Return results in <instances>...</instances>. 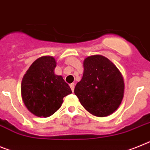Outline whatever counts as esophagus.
I'll return each instance as SVG.
<instances>
[{
  "mask_svg": "<svg viewBox=\"0 0 150 150\" xmlns=\"http://www.w3.org/2000/svg\"><path fill=\"white\" fill-rule=\"evenodd\" d=\"M70 88H71V90H72V92H74V87H75V84H74V83L70 84Z\"/></svg>",
  "mask_w": 150,
  "mask_h": 150,
  "instance_id": "obj_1",
  "label": "esophagus"
}]
</instances>
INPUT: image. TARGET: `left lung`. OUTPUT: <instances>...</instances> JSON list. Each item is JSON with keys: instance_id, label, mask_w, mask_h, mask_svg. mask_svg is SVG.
I'll return each mask as SVG.
<instances>
[{"instance_id": "left-lung-1", "label": "left lung", "mask_w": 150, "mask_h": 150, "mask_svg": "<svg viewBox=\"0 0 150 150\" xmlns=\"http://www.w3.org/2000/svg\"><path fill=\"white\" fill-rule=\"evenodd\" d=\"M83 76L75 86L74 93L89 113L105 117L113 113L124 96L123 76L113 63L102 55L86 57Z\"/></svg>"}]
</instances>
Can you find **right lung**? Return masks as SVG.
Wrapping results in <instances>:
<instances>
[{
	"instance_id": "1",
	"label": "right lung",
	"mask_w": 150,
	"mask_h": 150,
	"mask_svg": "<svg viewBox=\"0 0 150 150\" xmlns=\"http://www.w3.org/2000/svg\"><path fill=\"white\" fill-rule=\"evenodd\" d=\"M55 67L53 57H39L23 78L22 98L28 110L35 116H51L59 109L64 97L72 93L62 76L54 74Z\"/></svg>"
}]
</instances>
